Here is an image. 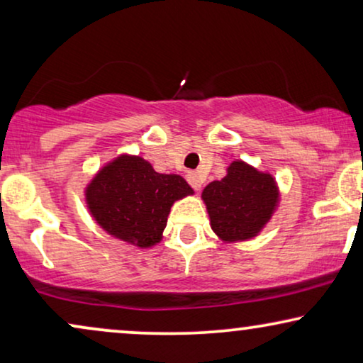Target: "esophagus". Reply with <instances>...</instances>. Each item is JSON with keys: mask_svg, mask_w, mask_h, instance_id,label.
Returning <instances> with one entry per match:
<instances>
[{"mask_svg": "<svg viewBox=\"0 0 363 363\" xmlns=\"http://www.w3.org/2000/svg\"><path fill=\"white\" fill-rule=\"evenodd\" d=\"M186 178H188V183H190L193 190H196V191L200 190L203 180H201V177L198 175L196 172H190V173H188V177H186Z\"/></svg>", "mask_w": 363, "mask_h": 363, "instance_id": "obj_1", "label": "esophagus"}]
</instances>
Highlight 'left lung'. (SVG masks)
<instances>
[{"mask_svg":"<svg viewBox=\"0 0 363 363\" xmlns=\"http://www.w3.org/2000/svg\"><path fill=\"white\" fill-rule=\"evenodd\" d=\"M211 228L223 241H245L256 236L269 221L277 203L271 175L245 162H233L228 175L203 190Z\"/></svg>","mask_w":363,"mask_h":363,"instance_id":"8db88e82","label":"left lung"}]
</instances>
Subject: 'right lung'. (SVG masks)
<instances>
[{"mask_svg":"<svg viewBox=\"0 0 363 363\" xmlns=\"http://www.w3.org/2000/svg\"><path fill=\"white\" fill-rule=\"evenodd\" d=\"M191 193L180 175L157 173L143 158L122 155L97 173L86 200L107 233L148 247L162 240L173 201Z\"/></svg>","mask_w":363,"mask_h":363,"instance_id":"right-lung-1","label":"right lung"}]
</instances>
